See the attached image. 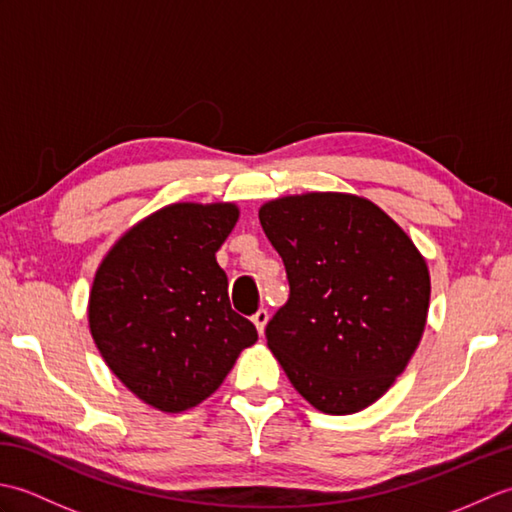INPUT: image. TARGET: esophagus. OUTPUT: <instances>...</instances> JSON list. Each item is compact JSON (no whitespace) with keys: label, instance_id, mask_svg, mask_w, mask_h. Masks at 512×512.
Listing matches in <instances>:
<instances>
[{"label":"esophagus","instance_id":"34e87169","mask_svg":"<svg viewBox=\"0 0 512 512\" xmlns=\"http://www.w3.org/2000/svg\"><path fill=\"white\" fill-rule=\"evenodd\" d=\"M253 323H255L257 332H259V334H264V328H266V323H268V310L259 308V310L253 314Z\"/></svg>","mask_w":512,"mask_h":512}]
</instances>
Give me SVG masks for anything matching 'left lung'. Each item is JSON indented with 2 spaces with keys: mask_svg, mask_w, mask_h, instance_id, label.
I'll return each mask as SVG.
<instances>
[{
  "mask_svg": "<svg viewBox=\"0 0 512 512\" xmlns=\"http://www.w3.org/2000/svg\"><path fill=\"white\" fill-rule=\"evenodd\" d=\"M290 299L266 325L288 380L314 409L347 416L405 372L427 325L431 277L411 237L354 193L284 195L259 209Z\"/></svg>",
  "mask_w": 512,
  "mask_h": 512,
  "instance_id": "8db88e82",
  "label": "left lung"
}]
</instances>
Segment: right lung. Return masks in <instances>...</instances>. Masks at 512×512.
Wrapping results in <instances>:
<instances>
[{
    "label": "right lung",
    "instance_id": "1",
    "mask_svg": "<svg viewBox=\"0 0 512 512\" xmlns=\"http://www.w3.org/2000/svg\"><path fill=\"white\" fill-rule=\"evenodd\" d=\"M235 202H176L134 224L96 268L90 334L112 374L149 407L187 411L224 383L255 325L228 301L215 253Z\"/></svg>",
    "mask_w": 512,
    "mask_h": 512
}]
</instances>
